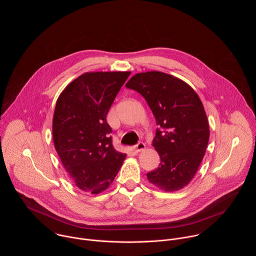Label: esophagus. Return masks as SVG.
I'll return each mask as SVG.
<instances>
[{
    "label": "esophagus",
    "mask_w": 256,
    "mask_h": 256,
    "mask_svg": "<svg viewBox=\"0 0 256 256\" xmlns=\"http://www.w3.org/2000/svg\"><path fill=\"white\" fill-rule=\"evenodd\" d=\"M145 148H146V145L143 142H139L136 146H134V150H135L136 154H138V152H142Z\"/></svg>",
    "instance_id": "esophagus-1"
}]
</instances>
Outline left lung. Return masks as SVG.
Returning a JSON list of instances; mask_svg holds the SVG:
<instances>
[{
    "label": "left lung",
    "instance_id": "obj_1",
    "mask_svg": "<svg viewBox=\"0 0 256 256\" xmlns=\"http://www.w3.org/2000/svg\"><path fill=\"white\" fill-rule=\"evenodd\" d=\"M126 88L138 92L152 110L156 125L152 146L160 154V166L146 174L158 188L176 191L194 178L209 142V123L194 90L168 74H136Z\"/></svg>",
    "mask_w": 256,
    "mask_h": 256
}]
</instances>
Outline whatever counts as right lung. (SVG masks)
Instances as JSON below:
<instances>
[{
    "mask_svg": "<svg viewBox=\"0 0 256 256\" xmlns=\"http://www.w3.org/2000/svg\"><path fill=\"white\" fill-rule=\"evenodd\" d=\"M130 74H82L66 86L56 102L54 146L76 185L92 194L108 188L126 158L113 148L106 115Z\"/></svg>",
    "mask_w": 256,
    "mask_h": 256,
    "instance_id": "add662e5",
    "label": "right lung"
}]
</instances>
